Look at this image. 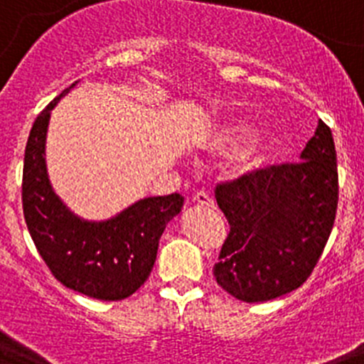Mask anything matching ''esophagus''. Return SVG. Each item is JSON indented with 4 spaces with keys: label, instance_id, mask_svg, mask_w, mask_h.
<instances>
[{
    "label": "esophagus",
    "instance_id": "1",
    "mask_svg": "<svg viewBox=\"0 0 364 364\" xmlns=\"http://www.w3.org/2000/svg\"><path fill=\"white\" fill-rule=\"evenodd\" d=\"M192 201H194L196 205H201V206H214V199H212L210 194L205 192V190L196 192V194L192 196Z\"/></svg>",
    "mask_w": 364,
    "mask_h": 364
}]
</instances>
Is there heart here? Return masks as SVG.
Here are the masks:
<instances>
[{"label":"heart","mask_w":364,"mask_h":364,"mask_svg":"<svg viewBox=\"0 0 364 364\" xmlns=\"http://www.w3.org/2000/svg\"><path fill=\"white\" fill-rule=\"evenodd\" d=\"M252 127L247 123H234V125L223 127L218 132L214 139V149L219 154H230L234 150H237L239 146L243 145L247 139H250L252 136ZM259 163V156H257V150L248 149L247 152L241 156V168L248 170L252 166H255Z\"/></svg>","instance_id":"b5f03b06"}]
</instances>
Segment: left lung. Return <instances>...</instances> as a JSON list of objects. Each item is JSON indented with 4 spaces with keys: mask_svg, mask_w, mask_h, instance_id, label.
I'll return each instance as SVG.
<instances>
[{
    "mask_svg": "<svg viewBox=\"0 0 364 364\" xmlns=\"http://www.w3.org/2000/svg\"><path fill=\"white\" fill-rule=\"evenodd\" d=\"M332 130L319 121L301 161L270 165L215 186L228 232L214 276L247 303L299 288L316 268L336 221L339 185Z\"/></svg>",
    "mask_w": 364,
    "mask_h": 364,
    "instance_id": "obj_1",
    "label": "left lung"
}]
</instances>
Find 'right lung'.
<instances>
[{"label": "right lung", "instance_id": "1", "mask_svg": "<svg viewBox=\"0 0 364 364\" xmlns=\"http://www.w3.org/2000/svg\"><path fill=\"white\" fill-rule=\"evenodd\" d=\"M77 83V81H76ZM32 125L23 163V215L39 255L65 287L101 301L132 296L149 279L166 223L181 212V194L145 198L109 221H85L52 190L45 163L48 119L58 101Z\"/></svg>", "mask_w": 364, "mask_h": 364}]
</instances>
